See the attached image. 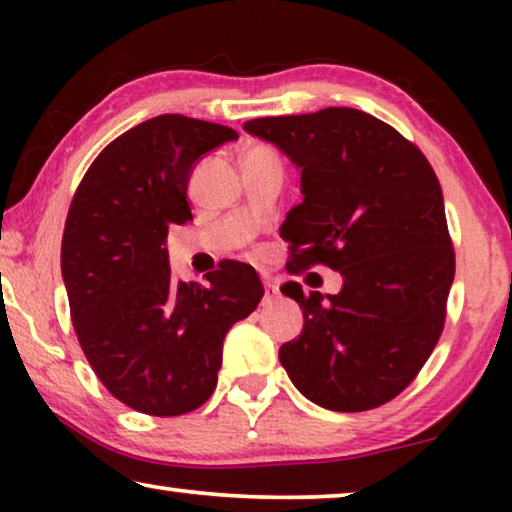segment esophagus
<instances>
[{
  "mask_svg": "<svg viewBox=\"0 0 512 512\" xmlns=\"http://www.w3.org/2000/svg\"><path fill=\"white\" fill-rule=\"evenodd\" d=\"M263 289H265V293H263V305H270V303H275L277 296H279L277 286H275V284H270V282H265Z\"/></svg>",
  "mask_w": 512,
  "mask_h": 512,
  "instance_id": "1",
  "label": "esophagus"
}]
</instances>
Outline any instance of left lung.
Returning a JSON list of instances; mask_svg holds the SVG:
<instances>
[{
    "instance_id": "obj_1",
    "label": "left lung",
    "mask_w": 512,
    "mask_h": 512,
    "mask_svg": "<svg viewBox=\"0 0 512 512\" xmlns=\"http://www.w3.org/2000/svg\"><path fill=\"white\" fill-rule=\"evenodd\" d=\"M300 167L303 202L286 216V270L328 265L342 275L335 296H284L303 307V333L279 347L300 394L335 412L389 403L429 359L443 333L454 247L443 191L422 151L366 111L244 123Z\"/></svg>"
}]
</instances>
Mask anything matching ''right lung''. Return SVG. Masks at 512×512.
<instances>
[{
  "instance_id": "obj_1",
  "label": "right lung",
  "mask_w": 512,
  "mask_h": 512,
  "mask_svg": "<svg viewBox=\"0 0 512 512\" xmlns=\"http://www.w3.org/2000/svg\"><path fill=\"white\" fill-rule=\"evenodd\" d=\"M230 139L219 123L149 118L104 146L69 205L60 265L76 338L109 394L144 415L200 408L223 338L263 298L247 263L219 265L207 284L174 282L167 263V230L193 219V165Z\"/></svg>"
}]
</instances>
